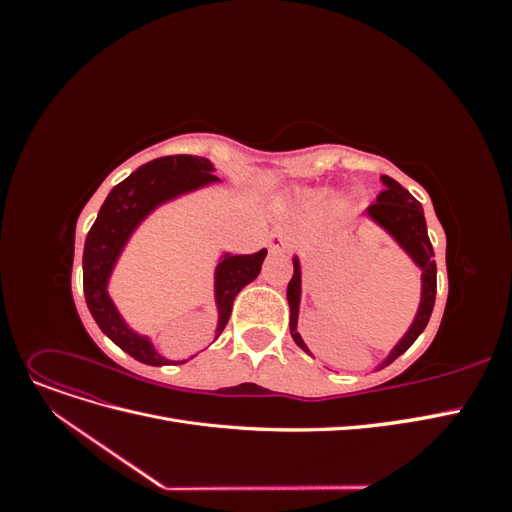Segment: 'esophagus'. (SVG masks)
<instances>
[{
	"mask_svg": "<svg viewBox=\"0 0 512 512\" xmlns=\"http://www.w3.org/2000/svg\"><path fill=\"white\" fill-rule=\"evenodd\" d=\"M292 247V237L288 230H273L271 237H269V250L271 252H290Z\"/></svg>",
	"mask_w": 512,
	"mask_h": 512,
	"instance_id": "esophagus-1",
	"label": "esophagus"
}]
</instances>
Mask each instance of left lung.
Masks as SVG:
<instances>
[{"label":"left lung","instance_id":"8db88e82","mask_svg":"<svg viewBox=\"0 0 512 512\" xmlns=\"http://www.w3.org/2000/svg\"><path fill=\"white\" fill-rule=\"evenodd\" d=\"M386 190L380 192L378 200L374 205H369L367 215L374 222H378L382 228H386L391 235L397 239V243L404 247V250L414 258L418 267L423 269V297H421V307H418V314L412 322L410 331L406 337L395 346V350L389 354V359L384 361L382 367L391 365L397 356L404 354L414 342L416 337L423 333L427 327V322L433 312V303H436V258H433V245L427 235V224H425V215L423 207L418 200L401 185L391 179V177H382ZM288 305H290V335L294 339V344L303 348L305 352L307 346L303 344L301 335L297 333V318H299V299H301V269H299V260H294V273L292 280L288 282Z\"/></svg>","mask_w":512,"mask_h":512}]
</instances>
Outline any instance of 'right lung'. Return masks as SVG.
<instances>
[{
    "label": "right lung",
    "mask_w": 512,
    "mask_h": 512,
    "mask_svg": "<svg viewBox=\"0 0 512 512\" xmlns=\"http://www.w3.org/2000/svg\"><path fill=\"white\" fill-rule=\"evenodd\" d=\"M211 181H218V177L213 175V164L207 158L179 153V156H164L147 162L128 179L115 185L100 207L94 226L87 232L83 250V290L87 307L98 327L136 361L147 365L168 363L151 346L147 337L136 335L121 320L113 301L108 299V275H111L132 230L153 209L168 198L196 190ZM265 256L267 250L241 256L226 254L218 265V271H215V301H218L220 309L218 335L226 329L232 301L243 286L256 280Z\"/></svg>",
    "instance_id": "1"
}]
</instances>
